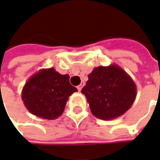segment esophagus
Here are the masks:
<instances>
[{"mask_svg": "<svg viewBox=\"0 0 160 160\" xmlns=\"http://www.w3.org/2000/svg\"><path fill=\"white\" fill-rule=\"evenodd\" d=\"M83 86H84V82H82L81 84L79 85V86L77 87V88H78V90H79V91H80V90L82 89V88H83Z\"/></svg>", "mask_w": 160, "mask_h": 160, "instance_id": "1", "label": "esophagus"}]
</instances>
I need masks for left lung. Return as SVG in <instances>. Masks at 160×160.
Wrapping results in <instances>:
<instances>
[{
	"label": "left lung",
	"instance_id": "1",
	"mask_svg": "<svg viewBox=\"0 0 160 160\" xmlns=\"http://www.w3.org/2000/svg\"><path fill=\"white\" fill-rule=\"evenodd\" d=\"M94 117L111 120L123 115L133 104L137 88L133 80L120 66L95 67L81 90Z\"/></svg>",
	"mask_w": 160,
	"mask_h": 160
}]
</instances>
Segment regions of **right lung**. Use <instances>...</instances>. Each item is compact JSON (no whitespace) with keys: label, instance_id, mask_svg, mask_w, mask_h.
Returning a JSON list of instances; mask_svg holds the SVG:
<instances>
[{"label":"right lung","instance_id":"right-lung-1","mask_svg":"<svg viewBox=\"0 0 160 160\" xmlns=\"http://www.w3.org/2000/svg\"><path fill=\"white\" fill-rule=\"evenodd\" d=\"M69 75H62L54 68L42 69L26 82L22 99L34 116L53 120L61 116L66 101L78 90L69 82Z\"/></svg>","mask_w":160,"mask_h":160}]
</instances>
